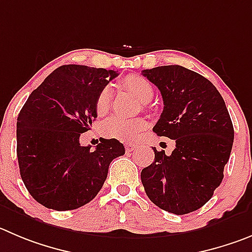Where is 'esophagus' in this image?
<instances>
[{"instance_id":"34e87169","label":"esophagus","mask_w":252,"mask_h":252,"mask_svg":"<svg viewBox=\"0 0 252 252\" xmlns=\"http://www.w3.org/2000/svg\"><path fill=\"white\" fill-rule=\"evenodd\" d=\"M124 147H126V152H133V150L135 149V145L131 144V143H126V145H124Z\"/></svg>"}]
</instances>
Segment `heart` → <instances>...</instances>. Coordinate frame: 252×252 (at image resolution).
<instances>
[{
  "mask_svg": "<svg viewBox=\"0 0 252 252\" xmlns=\"http://www.w3.org/2000/svg\"><path fill=\"white\" fill-rule=\"evenodd\" d=\"M123 86L126 91L134 94L140 102H148L153 98V87L149 82L142 76L130 74L123 79ZM112 92L109 88H104L98 94L95 100V110L99 115L107 114L110 108ZM147 128V122L143 118L123 119L119 117H113L108 119L103 126V133L105 137L121 140L126 143L137 142L142 131Z\"/></svg>",
  "mask_w": 252,
  "mask_h": 252,
  "instance_id": "1",
  "label": "heart"
}]
</instances>
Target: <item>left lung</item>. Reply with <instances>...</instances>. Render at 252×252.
Listing matches in <instances>:
<instances>
[{
  "label": "left lung",
  "instance_id": "1",
  "mask_svg": "<svg viewBox=\"0 0 252 252\" xmlns=\"http://www.w3.org/2000/svg\"><path fill=\"white\" fill-rule=\"evenodd\" d=\"M164 102L153 130L175 140L170 155L153 148L154 161L140 174L148 197L163 210L184 215L200 209L221 184L234 143V126L221 94L199 73L161 65L142 73Z\"/></svg>",
  "mask_w": 252,
  "mask_h": 252
}]
</instances>
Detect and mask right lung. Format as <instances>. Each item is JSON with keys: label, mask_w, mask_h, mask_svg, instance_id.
<instances>
[{"label": "right lung", "mask_w": 252, "mask_h": 252, "mask_svg": "<svg viewBox=\"0 0 252 252\" xmlns=\"http://www.w3.org/2000/svg\"><path fill=\"white\" fill-rule=\"evenodd\" d=\"M118 76L115 70L61 65L34 89L17 118V158L21 178L36 201L58 211L93 200L113 159L126 153L117 139L92 149L79 137L97 118L95 100Z\"/></svg>", "instance_id": "add662e5"}]
</instances>
